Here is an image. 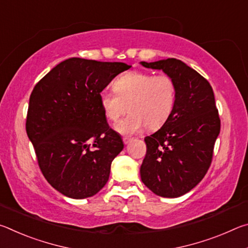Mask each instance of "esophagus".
Instances as JSON below:
<instances>
[{
  "instance_id": "esophagus-1",
  "label": "esophagus",
  "mask_w": 248,
  "mask_h": 248,
  "mask_svg": "<svg viewBox=\"0 0 248 248\" xmlns=\"http://www.w3.org/2000/svg\"><path fill=\"white\" fill-rule=\"evenodd\" d=\"M123 140H124V144H128V143H130V142L132 141L131 138H128V137H124Z\"/></svg>"
}]
</instances>
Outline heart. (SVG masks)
<instances>
[{"label":"heart","mask_w":248,"mask_h":248,"mask_svg":"<svg viewBox=\"0 0 248 248\" xmlns=\"http://www.w3.org/2000/svg\"><path fill=\"white\" fill-rule=\"evenodd\" d=\"M115 93L102 91L99 105L104 115L111 123H117L129 109L130 114L116 124L121 134L130 136L148 125L156 129L173 111L176 85L169 75H154L148 72H133L121 75L114 82Z\"/></svg>","instance_id":"obj_1"}]
</instances>
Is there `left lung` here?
<instances>
[{"label": "left lung", "mask_w": 248, "mask_h": 248, "mask_svg": "<svg viewBox=\"0 0 248 248\" xmlns=\"http://www.w3.org/2000/svg\"><path fill=\"white\" fill-rule=\"evenodd\" d=\"M140 63L162 70L176 85L173 111L156 132L144 138L141 179L155 195L177 198L195 188L209 170L220 133V118L209 82L174 58Z\"/></svg>", "instance_id": "left-lung-1"}]
</instances>
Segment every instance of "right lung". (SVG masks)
Here are the masks:
<instances>
[{
    "label": "right lung",
    "instance_id": "obj_1",
    "mask_svg": "<svg viewBox=\"0 0 248 248\" xmlns=\"http://www.w3.org/2000/svg\"><path fill=\"white\" fill-rule=\"evenodd\" d=\"M130 68L123 62L70 58L33 87L27 136L45 178L62 195L89 198L108 182L111 162L124 142L109 128L98 96Z\"/></svg>",
    "mask_w": 248,
    "mask_h": 248
}]
</instances>
